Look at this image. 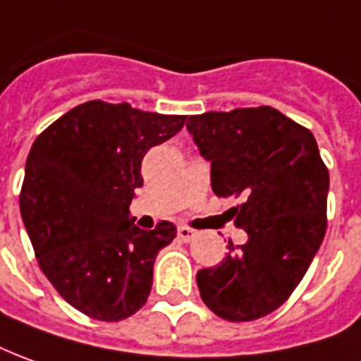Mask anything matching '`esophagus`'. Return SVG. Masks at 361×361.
I'll use <instances>...</instances> for the list:
<instances>
[{
    "instance_id": "1",
    "label": "esophagus",
    "mask_w": 361,
    "mask_h": 361,
    "mask_svg": "<svg viewBox=\"0 0 361 361\" xmlns=\"http://www.w3.org/2000/svg\"><path fill=\"white\" fill-rule=\"evenodd\" d=\"M178 236H180L183 242H191L197 236V231H193V228H189V226H180V228H178Z\"/></svg>"
}]
</instances>
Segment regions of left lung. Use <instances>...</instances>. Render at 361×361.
Masks as SVG:
<instances>
[{"mask_svg":"<svg viewBox=\"0 0 361 361\" xmlns=\"http://www.w3.org/2000/svg\"><path fill=\"white\" fill-rule=\"evenodd\" d=\"M188 130L215 195L242 199L234 223L248 234L238 248L228 242L216 268L199 269V293L224 321H256L286 303L321 248L329 170L311 130L274 107L209 111Z\"/></svg>","mask_w":361,"mask_h":361,"instance_id":"obj_1","label":"left lung"}]
</instances>
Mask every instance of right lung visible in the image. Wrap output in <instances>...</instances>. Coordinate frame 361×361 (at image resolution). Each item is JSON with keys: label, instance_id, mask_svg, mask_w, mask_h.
Returning <instances> with one entry per match:
<instances>
[{"label": "right lung", "instance_id": "1", "mask_svg": "<svg viewBox=\"0 0 361 361\" xmlns=\"http://www.w3.org/2000/svg\"><path fill=\"white\" fill-rule=\"evenodd\" d=\"M185 115L87 102L54 121L25 164L21 216L42 274L74 309L123 321L146 303L158 252L176 238L168 221L142 231L130 201L140 164L180 133Z\"/></svg>", "mask_w": 361, "mask_h": 361}]
</instances>
